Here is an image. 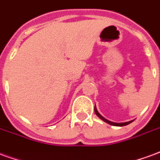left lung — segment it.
I'll return each instance as SVG.
<instances>
[{"instance_id":"left-lung-1","label":"left lung","mask_w":160,"mask_h":160,"mask_svg":"<svg viewBox=\"0 0 160 160\" xmlns=\"http://www.w3.org/2000/svg\"><path fill=\"white\" fill-rule=\"evenodd\" d=\"M94 111H95V114L97 115L98 118H100L101 120H103L104 122H107V123H109L110 125H113V126H118V127H122V126H125V125H128V124L131 123L133 121H129V122H111V121H109L107 120V119H105V118H104V117H102L99 113H98V111L97 108H96V105H95V107H94Z\"/></svg>"}]
</instances>
